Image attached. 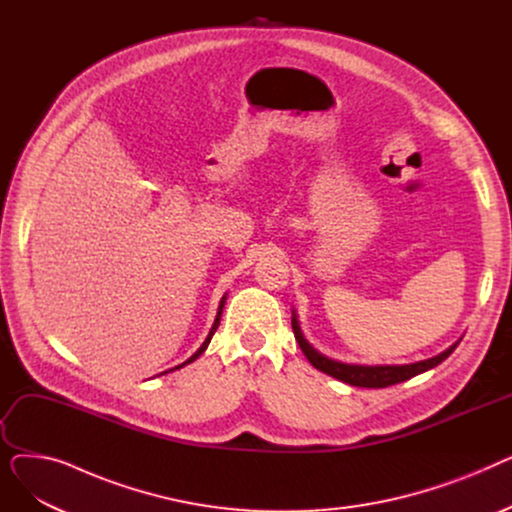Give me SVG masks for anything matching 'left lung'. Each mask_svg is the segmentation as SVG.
<instances>
[{
    "label": "left lung",
    "instance_id": "obj_1",
    "mask_svg": "<svg viewBox=\"0 0 512 512\" xmlns=\"http://www.w3.org/2000/svg\"><path fill=\"white\" fill-rule=\"evenodd\" d=\"M292 332H294V338H297V342L301 346V351L305 353V357L309 359V363L315 369L332 375V378H336L344 384L359 386V388H386V386H392V384L407 382V380L415 378V375L440 365L446 357H450V353L454 351L456 344H459V342H456L450 348H446L444 353H440L432 359L419 361V363H411V365H348V363H340V361L328 359L321 353H317L315 348L305 340V336L299 328L297 315L292 317Z\"/></svg>",
    "mask_w": 512,
    "mask_h": 512
}]
</instances>
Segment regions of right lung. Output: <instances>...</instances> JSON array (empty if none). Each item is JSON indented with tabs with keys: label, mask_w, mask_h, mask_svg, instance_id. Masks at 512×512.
<instances>
[{
	"label": "right lung",
	"mask_w": 512,
	"mask_h": 512,
	"mask_svg": "<svg viewBox=\"0 0 512 512\" xmlns=\"http://www.w3.org/2000/svg\"><path fill=\"white\" fill-rule=\"evenodd\" d=\"M224 303H226V297L220 301V307H218V315H215V321H213V326H211V330H209V334H207V338H205V342L201 344V348H199V351L191 357V359H186L182 365H178V367H174V369H180V367H184L186 363H193L195 359H199L201 355H203V351H205V348H207V344L211 342V336L215 334V330H218V326H220V317H222V309H224ZM172 371V369H170ZM166 373V371H164Z\"/></svg>",
	"instance_id": "1"
}]
</instances>
